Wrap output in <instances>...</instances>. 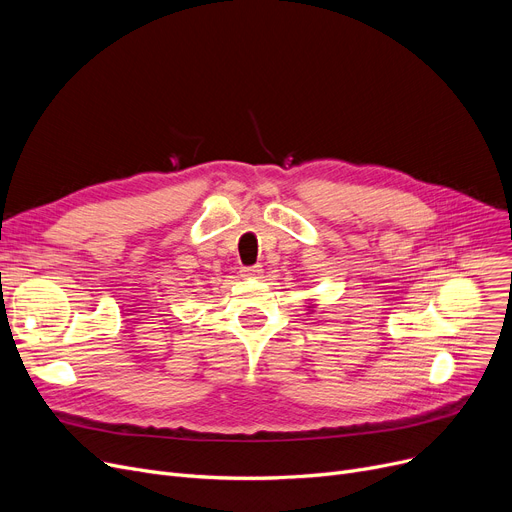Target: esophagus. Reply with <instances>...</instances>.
<instances>
[{
    "instance_id": "34e87169",
    "label": "esophagus",
    "mask_w": 512,
    "mask_h": 512,
    "mask_svg": "<svg viewBox=\"0 0 512 512\" xmlns=\"http://www.w3.org/2000/svg\"><path fill=\"white\" fill-rule=\"evenodd\" d=\"M242 278H259L261 276V265H251V267H242L240 270Z\"/></svg>"
}]
</instances>
